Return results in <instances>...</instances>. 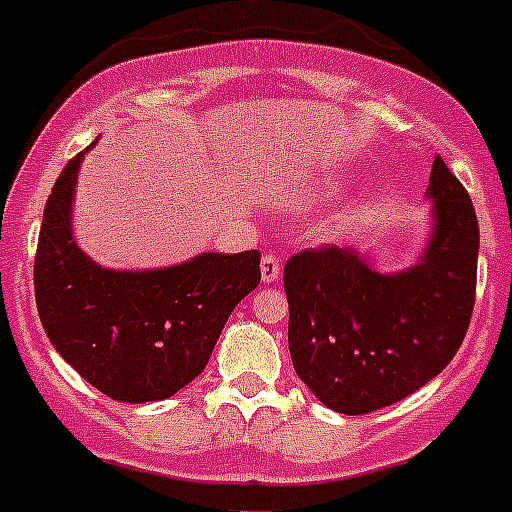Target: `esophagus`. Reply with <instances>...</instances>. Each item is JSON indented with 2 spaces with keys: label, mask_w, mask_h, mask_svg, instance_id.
I'll list each match as a JSON object with an SVG mask.
<instances>
[{
  "label": "esophagus",
  "mask_w": 512,
  "mask_h": 512,
  "mask_svg": "<svg viewBox=\"0 0 512 512\" xmlns=\"http://www.w3.org/2000/svg\"><path fill=\"white\" fill-rule=\"evenodd\" d=\"M260 272H262V282H265V285H272V282L280 277V260L267 252V255L260 260Z\"/></svg>",
  "instance_id": "obj_1"
}]
</instances>
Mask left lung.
I'll return each instance as SVG.
<instances>
[{"label":"left lung","mask_w":512,"mask_h":512,"mask_svg":"<svg viewBox=\"0 0 512 512\" xmlns=\"http://www.w3.org/2000/svg\"><path fill=\"white\" fill-rule=\"evenodd\" d=\"M435 230L415 267L382 275L352 247L285 262L292 365L320 403L345 415L388 408L445 370L468 332L478 280V217L435 157Z\"/></svg>","instance_id":"obj_1"}]
</instances>
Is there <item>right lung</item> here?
Instances as JSON below:
<instances>
[{"instance_id":"right-lung-1","label":"right lung","mask_w":512,"mask_h":512,"mask_svg":"<svg viewBox=\"0 0 512 512\" xmlns=\"http://www.w3.org/2000/svg\"><path fill=\"white\" fill-rule=\"evenodd\" d=\"M84 152L67 162L44 207L34 257L39 320L54 350L107 398H172L205 370L227 317L260 285V252H205L165 270H104L72 237Z\"/></svg>"}]
</instances>
